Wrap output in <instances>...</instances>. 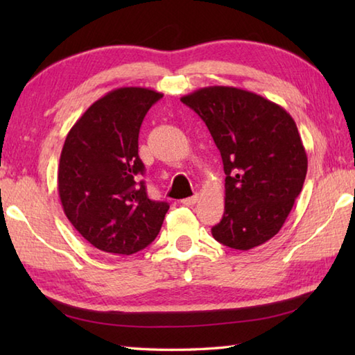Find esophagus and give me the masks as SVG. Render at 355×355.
Returning <instances> with one entry per match:
<instances>
[{"mask_svg": "<svg viewBox=\"0 0 355 355\" xmlns=\"http://www.w3.org/2000/svg\"><path fill=\"white\" fill-rule=\"evenodd\" d=\"M197 201H198V195H192V197H189V198H183L182 205L183 206H193Z\"/></svg>", "mask_w": 355, "mask_h": 355, "instance_id": "obj_1", "label": "esophagus"}]
</instances>
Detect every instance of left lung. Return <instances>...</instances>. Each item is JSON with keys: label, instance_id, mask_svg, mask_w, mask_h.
Masks as SVG:
<instances>
[{"label": "left lung", "instance_id": "obj_1", "mask_svg": "<svg viewBox=\"0 0 355 355\" xmlns=\"http://www.w3.org/2000/svg\"><path fill=\"white\" fill-rule=\"evenodd\" d=\"M182 102L202 119L223 158L225 206L214 238L236 250L267 243L282 229L306 177L296 122L277 103L235 87H206Z\"/></svg>", "mask_w": 355, "mask_h": 355}]
</instances>
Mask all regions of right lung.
<instances>
[{
	"mask_svg": "<svg viewBox=\"0 0 355 355\" xmlns=\"http://www.w3.org/2000/svg\"><path fill=\"white\" fill-rule=\"evenodd\" d=\"M163 97L123 87L96 101L67 134L58 168L64 214L93 247L132 254L162 229L169 205L149 200L139 157L143 119Z\"/></svg>",
	"mask_w": 355,
	"mask_h": 355,
	"instance_id": "1",
	"label": "right lung"
}]
</instances>
